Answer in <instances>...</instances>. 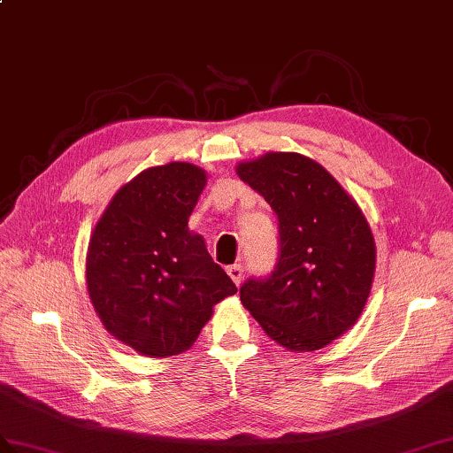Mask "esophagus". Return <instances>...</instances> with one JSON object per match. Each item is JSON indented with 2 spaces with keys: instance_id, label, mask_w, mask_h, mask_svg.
<instances>
[{
  "instance_id": "34e87169",
  "label": "esophagus",
  "mask_w": 453,
  "mask_h": 453,
  "mask_svg": "<svg viewBox=\"0 0 453 453\" xmlns=\"http://www.w3.org/2000/svg\"><path fill=\"white\" fill-rule=\"evenodd\" d=\"M226 270H227V276H229L231 280H234L235 286H239L241 278H243V266H241V265H231V266H227Z\"/></svg>"
}]
</instances>
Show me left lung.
Wrapping results in <instances>:
<instances>
[{
  "mask_svg": "<svg viewBox=\"0 0 453 453\" xmlns=\"http://www.w3.org/2000/svg\"><path fill=\"white\" fill-rule=\"evenodd\" d=\"M237 175L278 216L280 257L268 278L241 286V303L289 351H317L361 317L376 247L369 222L343 187L311 157L268 152Z\"/></svg>",
  "mask_w": 453,
  "mask_h": 453,
  "instance_id": "left-lung-1",
  "label": "left lung"
}]
</instances>
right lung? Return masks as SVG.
<instances>
[{
	"label": "right lung",
	"mask_w": 453,
	"mask_h": 453,
	"mask_svg": "<svg viewBox=\"0 0 453 453\" xmlns=\"http://www.w3.org/2000/svg\"><path fill=\"white\" fill-rule=\"evenodd\" d=\"M206 173L187 162L149 167L113 195L92 231L87 286L115 340L146 357L191 349L212 307L237 293L188 231Z\"/></svg>",
	"instance_id": "right-lung-1"
}]
</instances>
